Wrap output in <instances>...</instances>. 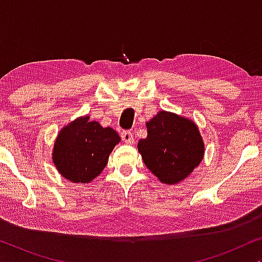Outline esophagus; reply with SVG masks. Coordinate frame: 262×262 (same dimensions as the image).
<instances>
[{
	"label": "esophagus",
	"mask_w": 262,
	"mask_h": 262,
	"mask_svg": "<svg viewBox=\"0 0 262 262\" xmlns=\"http://www.w3.org/2000/svg\"><path fill=\"white\" fill-rule=\"evenodd\" d=\"M121 139L126 144H132L134 143V135H132L131 131H124L121 132Z\"/></svg>",
	"instance_id": "1"
}]
</instances>
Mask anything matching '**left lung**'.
<instances>
[{"instance_id": "left-lung-1", "label": "left lung", "mask_w": 262, "mask_h": 262, "mask_svg": "<svg viewBox=\"0 0 262 262\" xmlns=\"http://www.w3.org/2000/svg\"><path fill=\"white\" fill-rule=\"evenodd\" d=\"M146 128L148 137L138 142V151L162 184H179L202 162L204 142L192 120L161 111L146 123Z\"/></svg>"}]
</instances>
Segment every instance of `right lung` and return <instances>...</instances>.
Here are the masks:
<instances>
[{
    "mask_svg": "<svg viewBox=\"0 0 262 262\" xmlns=\"http://www.w3.org/2000/svg\"><path fill=\"white\" fill-rule=\"evenodd\" d=\"M120 137L111 127H102L89 117H80L59 131L52 160L59 174L71 182L88 184L108 162Z\"/></svg>",
    "mask_w": 262,
    "mask_h": 262,
    "instance_id": "add662e5",
    "label": "right lung"
}]
</instances>
